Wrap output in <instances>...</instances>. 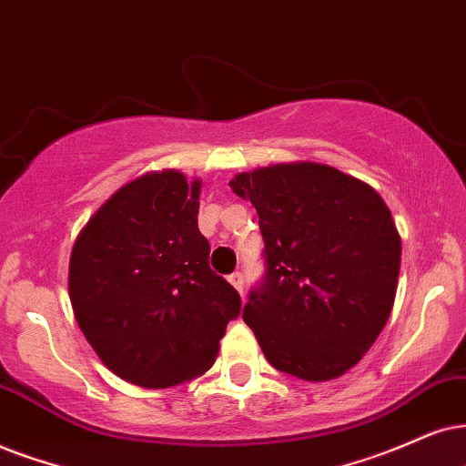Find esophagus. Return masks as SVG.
<instances>
[{
  "instance_id": "obj_1",
  "label": "esophagus",
  "mask_w": 466,
  "mask_h": 466,
  "mask_svg": "<svg viewBox=\"0 0 466 466\" xmlns=\"http://www.w3.org/2000/svg\"><path fill=\"white\" fill-rule=\"evenodd\" d=\"M229 279V284H232L234 288H237V290L243 294V288H245V279H243V273H240V270H234L232 275L228 277Z\"/></svg>"
}]
</instances>
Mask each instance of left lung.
<instances>
[{
  "mask_svg": "<svg viewBox=\"0 0 466 466\" xmlns=\"http://www.w3.org/2000/svg\"><path fill=\"white\" fill-rule=\"evenodd\" d=\"M256 208L264 277L243 320L279 372L329 380L379 338L396 299L402 243L372 187L320 163H286L229 182Z\"/></svg>",
  "mask_w": 466,
  "mask_h": 466,
  "instance_id": "8db88e82",
  "label": "left lung"
}]
</instances>
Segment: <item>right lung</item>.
Returning <instances> with one entry per match:
<instances>
[{"instance_id":"obj_1","label":"right lung","mask_w":466,"mask_h":466,"mask_svg":"<svg viewBox=\"0 0 466 466\" xmlns=\"http://www.w3.org/2000/svg\"><path fill=\"white\" fill-rule=\"evenodd\" d=\"M199 180L146 174L117 189L75 240L68 292L79 329L111 372L165 390L215 363L240 297L208 264Z\"/></svg>"}]
</instances>
